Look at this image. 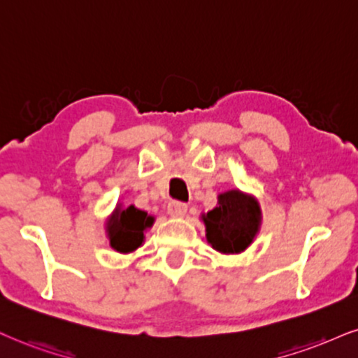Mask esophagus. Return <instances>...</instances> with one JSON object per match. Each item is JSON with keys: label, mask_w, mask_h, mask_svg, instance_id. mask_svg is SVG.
<instances>
[{"label": "esophagus", "mask_w": 358, "mask_h": 358, "mask_svg": "<svg viewBox=\"0 0 358 358\" xmlns=\"http://www.w3.org/2000/svg\"><path fill=\"white\" fill-rule=\"evenodd\" d=\"M167 210H169V214L174 215V217H182V215H186L187 213V204L180 201H171L169 206H167Z\"/></svg>", "instance_id": "1"}]
</instances>
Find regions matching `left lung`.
Segmentation results:
<instances>
[{"label":"left lung","instance_id":"1","mask_svg":"<svg viewBox=\"0 0 358 358\" xmlns=\"http://www.w3.org/2000/svg\"><path fill=\"white\" fill-rule=\"evenodd\" d=\"M206 236L215 250L224 254L242 252L254 241L260 224L259 204L239 191L219 196V206L204 217Z\"/></svg>","mask_w":358,"mask_h":358}]
</instances>
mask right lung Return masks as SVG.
<instances>
[{"label":"right lung","instance_id":"add662e5","mask_svg":"<svg viewBox=\"0 0 358 358\" xmlns=\"http://www.w3.org/2000/svg\"><path fill=\"white\" fill-rule=\"evenodd\" d=\"M154 217L148 213L129 206L126 209H116L108 222V236L111 247L117 252H132L143 244L144 231L151 227Z\"/></svg>","mask_w":358,"mask_h":358}]
</instances>
